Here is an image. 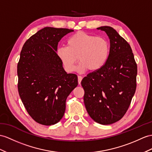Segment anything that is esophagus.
<instances>
[{
  "label": "esophagus",
  "instance_id": "1",
  "mask_svg": "<svg viewBox=\"0 0 152 152\" xmlns=\"http://www.w3.org/2000/svg\"><path fill=\"white\" fill-rule=\"evenodd\" d=\"M82 79H83V77L80 76V75H79L78 76V83H79V84H80L81 81H82Z\"/></svg>",
  "mask_w": 152,
  "mask_h": 152
}]
</instances>
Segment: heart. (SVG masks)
<instances>
[{
	"label": "heart",
	"mask_w": 152,
	"mask_h": 152,
	"mask_svg": "<svg viewBox=\"0 0 152 152\" xmlns=\"http://www.w3.org/2000/svg\"><path fill=\"white\" fill-rule=\"evenodd\" d=\"M109 51V43L105 38L77 31L68 39L67 46L57 48L56 54L69 73L75 70L79 58L80 62L77 69L83 72L88 69L90 71L101 69L108 60Z\"/></svg>",
	"instance_id": "1"
}]
</instances>
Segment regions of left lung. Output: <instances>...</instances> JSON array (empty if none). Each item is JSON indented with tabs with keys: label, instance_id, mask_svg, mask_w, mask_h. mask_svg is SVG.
<instances>
[{
	"label": "left lung",
	"instance_id": "obj_1",
	"mask_svg": "<svg viewBox=\"0 0 152 152\" xmlns=\"http://www.w3.org/2000/svg\"><path fill=\"white\" fill-rule=\"evenodd\" d=\"M97 29L104 31L110 39L108 60L101 69L84 77L81 85L89 115L108 125L121 119L128 110L136 90L137 66L129 44L115 29Z\"/></svg>",
	"mask_w": 152,
	"mask_h": 152
}]
</instances>
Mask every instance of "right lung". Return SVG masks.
I'll return each mask as SVG.
<instances>
[{
    "label": "right lung",
    "mask_w": 152,
    "mask_h": 152,
    "mask_svg": "<svg viewBox=\"0 0 152 152\" xmlns=\"http://www.w3.org/2000/svg\"><path fill=\"white\" fill-rule=\"evenodd\" d=\"M67 28L46 27L24 43L17 64L18 91L32 119L40 124L57 123L63 117L68 96L78 85L75 74L66 73L58 58V43Z\"/></svg>",
    "instance_id": "right-lung-1"
}]
</instances>
